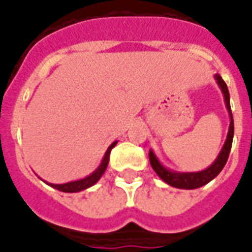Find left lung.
Returning <instances> with one entry per match:
<instances>
[{"label": "left lung", "instance_id": "1", "mask_svg": "<svg viewBox=\"0 0 252 252\" xmlns=\"http://www.w3.org/2000/svg\"><path fill=\"white\" fill-rule=\"evenodd\" d=\"M215 78L218 81V85L220 86L223 92V95H224V102H226V107L228 113H230V117H231V121H230V128H228V135H227L226 143L223 146L220 154L218 155L217 160L214 162L209 169L203 170V171H199V173H171L169 170H166L162 166V164L158 162V159L155 158V155L153 151H150V163L151 167L154 169V171L158 175H159L164 182L170 185L173 187H178V189H187V190H191V189H198V187H202L206 183H209L210 181H213L214 178L217 177L222 169L224 167L227 159H228V155H230V150H231L232 146V138H234V119H232L231 114V107H230V93H228V89H227L226 82L223 81L220 75H215Z\"/></svg>", "mask_w": 252, "mask_h": 252}]
</instances>
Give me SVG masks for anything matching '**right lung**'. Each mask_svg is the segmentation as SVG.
<instances>
[{"label":"right lung","mask_w":252,"mask_h":252,"mask_svg":"<svg viewBox=\"0 0 252 252\" xmlns=\"http://www.w3.org/2000/svg\"><path fill=\"white\" fill-rule=\"evenodd\" d=\"M115 143L117 142H113L110 145V147L107 149L106 151L105 157H103V160H102L101 166L98 167L92 175H89V177L83 178V179H79V181H74V182H69V183H63V185H50L52 187L57 189V190L63 191V192H77V191H82L85 189H88V187L93 186L94 183L98 182V179L102 177V174L105 173L106 167H107V164H109V157H110V151L111 149L115 146Z\"/></svg>","instance_id":"obj_1"}]
</instances>
